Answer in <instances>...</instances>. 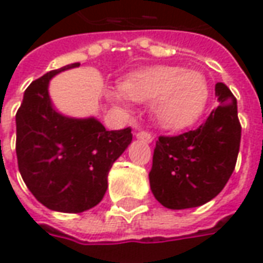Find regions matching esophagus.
Instances as JSON below:
<instances>
[{
	"label": "esophagus",
	"mask_w": 263,
	"mask_h": 263,
	"mask_svg": "<svg viewBox=\"0 0 263 263\" xmlns=\"http://www.w3.org/2000/svg\"><path fill=\"white\" fill-rule=\"evenodd\" d=\"M135 137H137L139 141H142V142H145V143H151L152 141H154L152 134H149V132H146V131L137 132V134H135Z\"/></svg>",
	"instance_id": "obj_1"
}]
</instances>
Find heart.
I'll use <instances>...</instances> for the list:
<instances>
[{"instance_id":"1","label":"heart","mask_w":263,"mask_h":263,"mask_svg":"<svg viewBox=\"0 0 263 263\" xmlns=\"http://www.w3.org/2000/svg\"><path fill=\"white\" fill-rule=\"evenodd\" d=\"M112 103L126 107L128 100L152 103L156 122L166 129L187 128L200 118L210 97L209 81L201 71L180 66H154L135 71L122 90L108 92Z\"/></svg>"}]
</instances>
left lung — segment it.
Listing matches in <instances>:
<instances>
[{"label":"left lung","instance_id":"obj_1","mask_svg":"<svg viewBox=\"0 0 263 263\" xmlns=\"http://www.w3.org/2000/svg\"><path fill=\"white\" fill-rule=\"evenodd\" d=\"M215 96L218 107L197 129L156 141L149 183L166 209L203 205L234 172L241 142L237 100L224 83L215 84Z\"/></svg>","mask_w":263,"mask_h":263}]
</instances>
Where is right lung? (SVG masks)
Instances as JSON below:
<instances>
[{
	"label": "right lung",
	"mask_w": 263,
	"mask_h": 263,
	"mask_svg": "<svg viewBox=\"0 0 263 263\" xmlns=\"http://www.w3.org/2000/svg\"><path fill=\"white\" fill-rule=\"evenodd\" d=\"M71 63L32 81L16 112V158L26 187L45 207L83 213L103 200L111 166L132 141L129 128L107 131L94 117L73 118L54 108L49 83Z\"/></svg>",
	"instance_id": "obj_1"
}]
</instances>
